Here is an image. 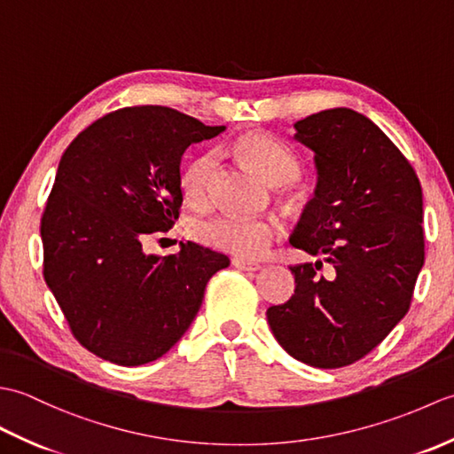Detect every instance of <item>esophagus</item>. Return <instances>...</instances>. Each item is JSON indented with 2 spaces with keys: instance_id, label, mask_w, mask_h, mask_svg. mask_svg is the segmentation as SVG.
<instances>
[{
  "instance_id": "esophagus-1",
  "label": "esophagus",
  "mask_w": 454,
  "mask_h": 454,
  "mask_svg": "<svg viewBox=\"0 0 454 454\" xmlns=\"http://www.w3.org/2000/svg\"><path fill=\"white\" fill-rule=\"evenodd\" d=\"M232 265H234L236 269H239V271H247V273H254V271H259V269H262V265H259V263L244 262V259H234Z\"/></svg>"
}]
</instances>
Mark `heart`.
<instances>
[{
  "instance_id": "1",
  "label": "heart",
  "mask_w": 454,
  "mask_h": 454,
  "mask_svg": "<svg viewBox=\"0 0 454 454\" xmlns=\"http://www.w3.org/2000/svg\"><path fill=\"white\" fill-rule=\"evenodd\" d=\"M236 153L246 166L259 173L269 185H291L301 176V163L283 144L265 132H249L236 142ZM216 169V156L212 152L192 158L181 171V189L185 197L202 205L210 195V183ZM195 234L202 244L234 255L244 262H255L267 255L278 234L277 222L271 218H236L218 216L200 222Z\"/></svg>"
}]
</instances>
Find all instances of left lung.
Segmentation results:
<instances>
[{
    "label": "left lung",
    "mask_w": 454,
    "mask_h": 454,
    "mask_svg": "<svg viewBox=\"0 0 454 454\" xmlns=\"http://www.w3.org/2000/svg\"><path fill=\"white\" fill-rule=\"evenodd\" d=\"M317 183L291 246L324 262L294 265V294L267 310L283 349L317 369L371 353L406 316L426 259L416 171L364 114L335 107L294 122ZM330 262V276L319 269Z\"/></svg>",
    "instance_id": "left-lung-1"
}]
</instances>
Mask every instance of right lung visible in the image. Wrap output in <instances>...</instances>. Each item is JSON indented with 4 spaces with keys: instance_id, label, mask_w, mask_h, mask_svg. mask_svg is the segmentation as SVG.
<instances>
[{
    "instance_id": "right-lung-1",
    "label": "right lung",
    "mask_w": 454,
    "mask_h": 454,
    "mask_svg": "<svg viewBox=\"0 0 454 454\" xmlns=\"http://www.w3.org/2000/svg\"><path fill=\"white\" fill-rule=\"evenodd\" d=\"M224 130L144 105L105 114L64 152L41 220L44 281L93 355L122 366L160 359L230 265L195 242L168 257L142 249L179 218L183 153Z\"/></svg>"
}]
</instances>
